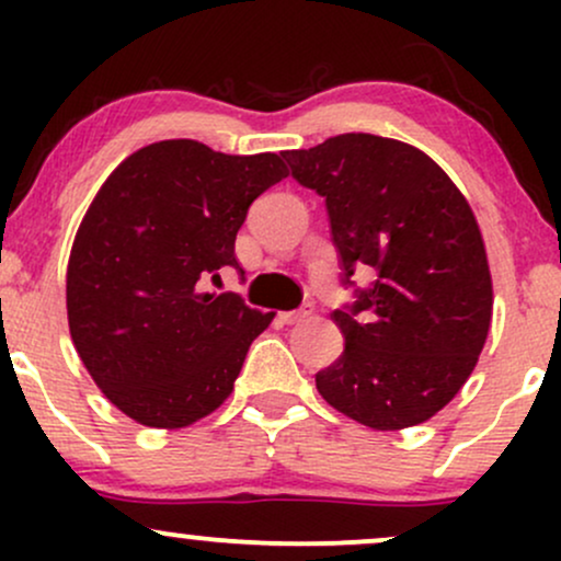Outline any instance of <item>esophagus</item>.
Listing matches in <instances>:
<instances>
[{"mask_svg":"<svg viewBox=\"0 0 561 561\" xmlns=\"http://www.w3.org/2000/svg\"><path fill=\"white\" fill-rule=\"evenodd\" d=\"M311 313H313V306H311V302H306V306H300L298 311L279 313V319L285 321V324H298V321H306L308 317H311Z\"/></svg>","mask_w":561,"mask_h":561,"instance_id":"1","label":"esophagus"}]
</instances>
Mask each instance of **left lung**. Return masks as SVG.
<instances>
[{"instance_id":"1","label":"left lung","mask_w":561,"mask_h":561,"mask_svg":"<svg viewBox=\"0 0 561 561\" xmlns=\"http://www.w3.org/2000/svg\"><path fill=\"white\" fill-rule=\"evenodd\" d=\"M282 156L324 197L343 285L375 274L332 313L345 351L317 390L371 430L427 422L472 375L491 330V268L467 197L422 150L375 134Z\"/></svg>"}]
</instances>
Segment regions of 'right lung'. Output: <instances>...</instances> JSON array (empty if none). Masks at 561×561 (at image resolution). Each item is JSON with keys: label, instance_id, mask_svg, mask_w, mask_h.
I'll return each instance as SVG.
<instances>
[{"label": "right lung", "instance_id": "obj_1", "mask_svg": "<svg viewBox=\"0 0 561 561\" xmlns=\"http://www.w3.org/2000/svg\"><path fill=\"white\" fill-rule=\"evenodd\" d=\"M285 176L274 152L224 156L165 139L100 186L70 248L68 327L96 388L134 422L190 427L231 396L274 313L205 287L237 268L250 203Z\"/></svg>", "mask_w": 561, "mask_h": 561}]
</instances>
